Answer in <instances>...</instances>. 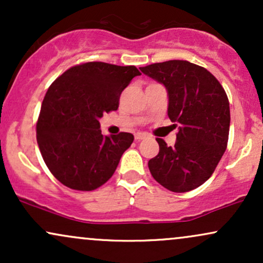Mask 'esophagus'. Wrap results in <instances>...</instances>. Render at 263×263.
<instances>
[{"label":"esophagus","mask_w":263,"mask_h":263,"mask_svg":"<svg viewBox=\"0 0 263 263\" xmlns=\"http://www.w3.org/2000/svg\"><path fill=\"white\" fill-rule=\"evenodd\" d=\"M144 138H146V135H143V134H136V135H135V140H136V141L144 140Z\"/></svg>","instance_id":"obj_1"}]
</instances>
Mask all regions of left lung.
<instances>
[{
    "label": "left lung",
    "mask_w": 263,
    "mask_h": 263,
    "mask_svg": "<svg viewBox=\"0 0 263 263\" xmlns=\"http://www.w3.org/2000/svg\"><path fill=\"white\" fill-rule=\"evenodd\" d=\"M167 87L168 116L178 128L173 147L156 138L159 153L149 159L151 174L174 193H185L206 182L228 147L230 105L224 87L203 66L168 60L141 68Z\"/></svg>",
    "instance_id": "obj_1"
}]
</instances>
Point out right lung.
Instances as JSON below:
<instances>
[{
    "instance_id": "right-lung-1",
    "label": "right lung",
    "mask_w": 263,
    "mask_h": 263,
    "mask_svg": "<svg viewBox=\"0 0 263 263\" xmlns=\"http://www.w3.org/2000/svg\"><path fill=\"white\" fill-rule=\"evenodd\" d=\"M137 75L135 65L89 62L69 68L49 86L37 141L48 170L65 186L91 192L112 177L134 135L104 136L99 119L119 108L121 92Z\"/></svg>"
}]
</instances>
